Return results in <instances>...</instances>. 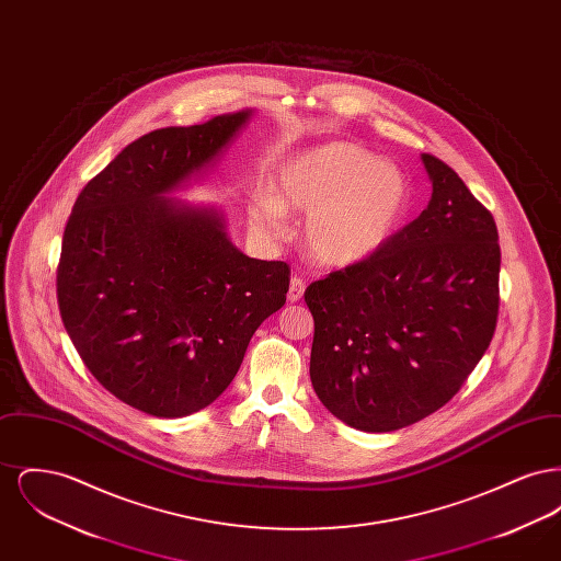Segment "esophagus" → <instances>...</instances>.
I'll return each instance as SVG.
<instances>
[{
    "label": "esophagus",
    "instance_id": "34e87169",
    "mask_svg": "<svg viewBox=\"0 0 561 561\" xmlns=\"http://www.w3.org/2000/svg\"><path fill=\"white\" fill-rule=\"evenodd\" d=\"M302 294H305V282H302L298 275H294L293 279H290L288 300H290V302H298V300L302 298Z\"/></svg>",
    "mask_w": 561,
    "mask_h": 561
}]
</instances>
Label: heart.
Returning a JSON list of instances; mask_svg holds the SVG:
<instances>
[{
    "instance_id": "1",
    "label": "heart",
    "mask_w": 561,
    "mask_h": 561,
    "mask_svg": "<svg viewBox=\"0 0 561 561\" xmlns=\"http://www.w3.org/2000/svg\"><path fill=\"white\" fill-rule=\"evenodd\" d=\"M408 206L410 183L400 165L334 140L284 161L273 191L248 204V225L265 240H282L286 214H307V254L323 267H353L393 238Z\"/></svg>"
}]
</instances>
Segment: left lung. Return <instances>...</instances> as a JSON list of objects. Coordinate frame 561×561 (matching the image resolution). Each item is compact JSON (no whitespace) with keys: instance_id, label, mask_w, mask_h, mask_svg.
<instances>
[{"instance_id":"left-lung-1","label":"left lung","mask_w":561,"mask_h":561,"mask_svg":"<svg viewBox=\"0 0 561 561\" xmlns=\"http://www.w3.org/2000/svg\"><path fill=\"white\" fill-rule=\"evenodd\" d=\"M421 160L433 187L421 216L368 261L305 290L313 389L368 433L408 427L453 400L499 318L496 222L450 165Z\"/></svg>"}]
</instances>
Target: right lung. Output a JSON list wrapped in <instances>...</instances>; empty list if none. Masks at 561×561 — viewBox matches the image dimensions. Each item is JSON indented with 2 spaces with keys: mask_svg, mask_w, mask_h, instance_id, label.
Returning <instances> with one entry per match:
<instances>
[{
  "mask_svg": "<svg viewBox=\"0 0 561 561\" xmlns=\"http://www.w3.org/2000/svg\"><path fill=\"white\" fill-rule=\"evenodd\" d=\"M252 115L140 136L83 187L65 227V330L108 393L145 414L181 419L220 398L252 334L286 302V263L245 256L220 208L172 197L213 170Z\"/></svg>",
  "mask_w": 561,
  "mask_h": 561,
  "instance_id": "1",
  "label": "right lung"
}]
</instances>
